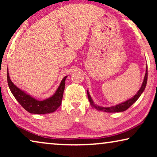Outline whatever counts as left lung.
<instances>
[{"mask_svg":"<svg viewBox=\"0 0 157 157\" xmlns=\"http://www.w3.org/2000/svg\"><path fill=\"white\" fill-rule=\"evenodd\" d=\"M147 77H148V71H147V67H146V74L144 76V78L143 83H142V84H141L140 89L139 90L138 92L136 93V94H135V95L133 96L132 98H129L128 100H126V101L122 102V103H121V104H119L117 105H115V106H112L110 107H103V106H98V105L96 104L94 102L93 99L91 98V96H90L89 91L87 90L88 98H89L90 104H91L92 106L94 107L96 109H97V110L104 111V112L115 113V112H121V111H126V109H128V108H129V107L132 106L134 103L136 101L137 99L140 97L141 94H142L144 91L146 86H147Z\"/></svg>","mask_w":157,"mask_h":157,"instance_id":"obj_1","label":"left lung"}]
</instances>
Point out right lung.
Masks as SVG:
<instances>
[{
  "instance_id": "1",
  "label": "right lung",
  "mask_w": 157,
  "mask_h": 157,
  "mask_svg": "<svg viewBox=\"0 0 157 157\" xmlns=\"http://www.w3.org/2000/svg\"><path fill=\"white\" fill-rule=\"evenodd\" d=\"M67 76L63 77L59 86L51 97L43 101H39L17 87L10 80L8 69H7L8 84L12 94L28 112L35 114H46L53 113L61 106L65 89V81Z\"/></svg>"
}]
</instances>
